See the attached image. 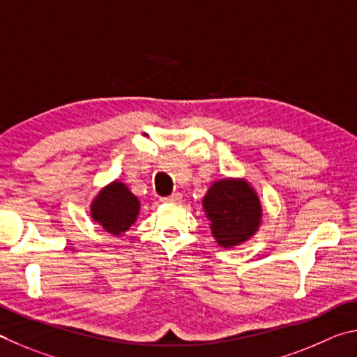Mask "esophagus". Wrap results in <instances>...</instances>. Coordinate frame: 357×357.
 Listing matches in <instances>:
<instances>
[{
  "instance_id": "esophagus-1",
  "label": "esophagus",
  "mask_w": 357,
  "mask_h": 357,
  "mask_svg": "<svg viewBox=\"0 0 357 357\" xmlns=\"http://www.w3.org/2000/svg\"><path fill=\"white\" fill-rule=\"evenodd\" d=\"M180 201H182V195H180V192H174V195L161 199V202H166V204H178Z\"/></svg>"
}]
</instances>
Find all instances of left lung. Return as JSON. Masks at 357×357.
Returning <instances> with one entry per match:
<instances>
[{
  "label": "left lung",
  "mask_w": 357,
  "mask_h": 357,
  "mask_svg": "<svg viewBox=\"0 0 357 357\" xmlns=\"http://www.w3.org/2000/svg\"><path fill=\"white\" fill-rule=\"evenodd\" d=\"M204 208L211 221L213 236L224 248L249 240L260 224V201L243 180L226 178L210 186Z\"/></svg>",
  "instance_id": "1"
}]
</instances>
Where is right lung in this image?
Returning <instances> with one entry per match:
<instances>
[{"label":"right lung","instance_id":"1","mask_svg":"<svg viewBox=\"0 0 357 357\" xmlns=\"http://www.w3.org/2000/svg\"><path fill=\"white\" fill-rule=\"evenodd\" d=\"M91 213L106 232L121 235L128 230L139 213V201L121 182L106 186L92 202Z\"/></svg>","mask_w":357,"mask_h":357}]
</instances>
